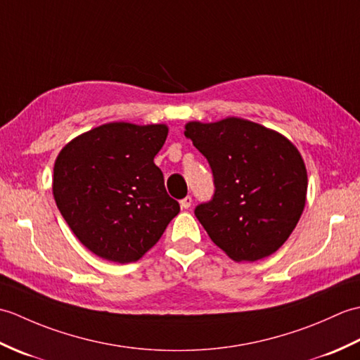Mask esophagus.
Returning a JSON list of instances; mask_svg holds the SVG:
<instances>
[{"label":"esophagus","mask_w":360,"mask_h":360,"mask_svg":"<svg viewBox=\"0 0 360 360\" xmlns=\"http://www.w3.org/2000/svg\"><path fill=\"white\" fill-rule=\"evenodd\" d=\"M179 202H181V207L182 209H188L190 205H192V196H186L184 200H181Z\"/></svg>","instance_id":"obj_1"}]
</instances>
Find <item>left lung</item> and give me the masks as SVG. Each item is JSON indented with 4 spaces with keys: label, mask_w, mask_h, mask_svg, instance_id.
I'll use <instances>...</instances> for the list:
<instances>
[{
    "label": "left lung",
    "mask_w": 360,
    "mask_h": 360,
    "mask_svg": "<svg viewBox=\"0 0 360 360\" xmlns=\"http://www.w3.org/2000/svg\"><path fill=\"white\" fill-rule=\"evenodd\" d=\"M184 134L213 173L215 193L195 209L210 240L235 262L272 255L292 233L307 202V167L294 143L238 117L188 122Z\"/></svg>",
    "instance_id": "8db88e82"
}]
</instances>
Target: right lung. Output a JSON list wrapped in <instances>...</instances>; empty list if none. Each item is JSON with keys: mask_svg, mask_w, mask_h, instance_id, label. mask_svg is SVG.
Wrapping results in <instances>:
<instances>
[{"mask_svg": "<svg viewBox=\"0 0 360 360\" xmlns=\"http://www.w3.org/2000/svg\"><path fill=\"white\" fill-rule=\"evenodd\" d=\"M167 125L112 122L75 137L58 153L52 193L83 246L114 263L137 262L179 213L155 156Z\"/></svg>", "mask_w": 360, "mask_h": 360, "instance_id": "add662e5", "label": "right lung"}]
</instances>
